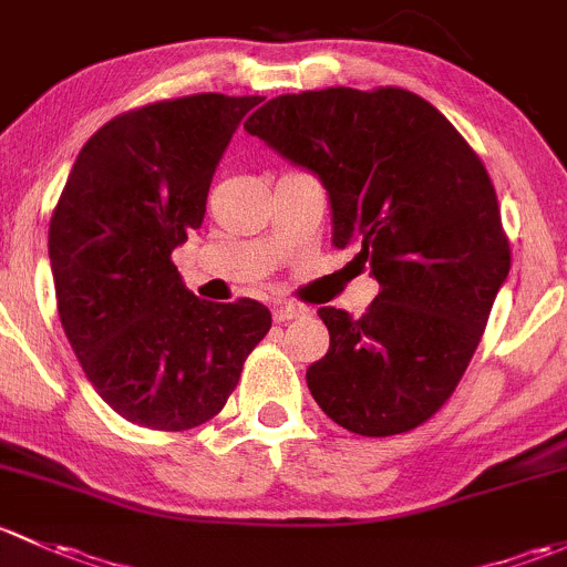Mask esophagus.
<instances>
[{
    "mask_svg": "<svg viewBox=\"0 0 567 567\" xmlns=\"http://www.w3.org/2000/svg\"><path fill=\"white\" fill-rule=\"evenodd\" d=\"M302 313H306V308L295 306V302H276V306H272L276 322H291V319H300Z\"/></svg>",
    "mask_w": 567,
    "mask_h": 567,
    "instance_id": "34e87169",
    "label": "esophagus"
}]
</instances>
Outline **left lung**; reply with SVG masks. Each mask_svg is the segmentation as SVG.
<instances>
[{"mask_svg": "<svg viewBox=\"0 0 567 567\" xmlns=\"http://www.w3.org/2000/svg\"><path fill=\"white\" fill-rule=\"evenodd\" d=\"M245 131L317 174L332 245H354V261L382 286L360 319L319 308L330 349L308 365V390L360 436L417 429L456 390L511 270L481 157L429 101L399 86L278 95Z\"/></svg>", "mask_w": 567, "mask_h": 567, "instance_id": "8db88e82", "label": "left lung"}]
</instances>
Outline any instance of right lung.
<instances>
[{"label":"right lung","instance_id":"right-lung-1","mask_svg":"<svg viewBox=\"0 0 567 567\" xmlns=\"http://www.w3.org/2000/svg\"><path fill=\"white\" fill-rule=\"evenodd\" d=\"M259 101L204 92L114 116L75 157L51 218L70 347L111 410L144 429L213 420L272 324L256 300H198L172 261L202 226L215 168Z\"/></svg>","mask_w":567,"mask_h":567}]
</instances>
